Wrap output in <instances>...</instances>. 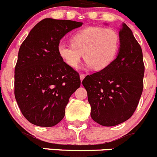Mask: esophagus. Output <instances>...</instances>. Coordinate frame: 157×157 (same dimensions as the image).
<instances>
[{"mask_svg":"<svg viewBox=\"0 0 157 157\" xmlns=\"http://www.w3.org/2000/svg\"><path fill=\"white\" fill-rule=\"evenodd\" d=\"M80 76V79H81V81H82L83 79H84V78L86 77V75L85 74H82V73H81V74L79 75Z\"/></svg>","mask_w":157,"mask_h":157,"instance_id":"esophagus-1","label":"esophagus"}]
</instances>
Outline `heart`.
<instances>
[{
	"label": "heart",
	"mask_w": 157,
	"mask_h": 157,
	"mask_svg": "<svg viewBox=\"0 0 157 157\" xmlns=\"http://www.w3.org/2000/svg\"><path fill=\"white\" fill-rule=\"evenodd\" d=\"M120 43V35L113 29L89 27L75 33L71 37V44L60 43L58 53L73 68L78 66L84 54L87 67L101 70L114 60Z\"/></svg>",
	"instance_id": "b5f03b06"
}]
</instances>
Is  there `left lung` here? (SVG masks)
<instances>
[{"mask_svg": "<svg viewBox=\"0 0 157 157\" xmlns=\"http://www.w3.org/2000/svg\"><path fill=\"white\" fill-rule=\"evenodd\" d=\"M119 35L120 45L116 59L82 81L91 106V118L105 127L129 120L143 90L145 66L141 46L126 23L122 24Z\"/></svg>", "mask_w": 157, "mask_h": 157, "instance_id": "left-lung-1", "label": "left lung"}]
</instances>
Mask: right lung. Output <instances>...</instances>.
<instances>
[{
  "label": "right lung",
  "mask_w": 157,
  "mask_h": 157,
  "mask_svg": "<svg viewBox=\"0 0 157 157\" xmlns=\"http://www.w3.org/2000/svg\"><path fill=\"white\" fill-rule=\"evenodd\" d=\"M82 23L47 18L37 23L22 43L15 67V97L32 124L53 127L63 120L79 75L58 53L62 37Z\"/></svg>",
  "instance_id": "1"
}]
</instances>
